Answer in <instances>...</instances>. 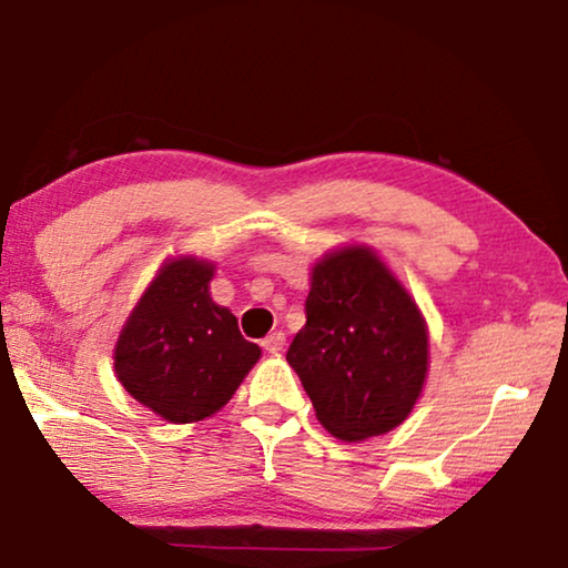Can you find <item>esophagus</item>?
Returning a JSON list of instances; mask_svg holds the SVG:
<instances>
[{
  "label": "esophagus",
  "mask_w": 568,
  "mask_h": 568,
  "mask_svg": "<svg viewBox=\"0 0 568 568\" xmlns=\"http://www.w3.org/2000/svg\"><path fill=\"white\" fill-rule=\"evenodd\" d=\"M284 333L282 331H276V333H268V336L266 338H263V348H266V352L268 354H278V352H282V348H284Z\"/></svg>",
  "instance_id": "1"
}]
</instances>
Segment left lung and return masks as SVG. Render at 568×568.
<instances>
[{
  "label": "left lung",
  "mask_w": 568,
  "mask_h": 568,
  "mask_svg": "<svg viewBox=\"0 0 568 568\" xmlns=\"http://www.w3.org/2000/svg\"><path fill=\"white\" fill-rule=\"evenodd\" d=\"M305 313L286 362L317 422L341 442L379 437L406 422L429 372V328L377 251L344 245L317 258Z\"/></svg>",
  "instance_id": "8db88e82"
}]
</instances>
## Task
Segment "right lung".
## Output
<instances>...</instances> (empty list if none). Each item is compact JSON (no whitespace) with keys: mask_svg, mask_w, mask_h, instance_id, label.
Listing matches in <instances>:
<instances>
[{"mask_svg":"<svg viewBox=\"0 0 568 568\" xmlns=\"http://www.w3.org/2000/svg\"><path fill=\"white\" fill-rule=\"evenodd\" d=\"M214 271L196 255L165 258L115 341L119 383L170 424L214 416L261 359L237 317L212 300Z\"/></svg>","mask_w":568,"mask_h":568,"instance_id":"obj_1","label":"right lung"}]
</instances>
